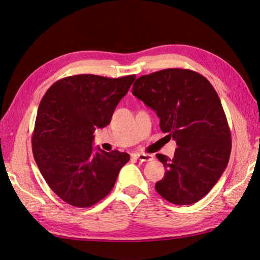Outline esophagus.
Instances as JSON below:
<instances>
[{
  "mask_svg": "<svg viewBox=\"0 0 260 260\" xmlns=\"http://www.w3.org/2000/svg\"><path fill=\"white\" fill-rule=\"evenodd\" d=\"M134 156L141 161H151L154 159V156L150 154H135Z\"/></svg>",
  "mask_w": 260,
  "mask_h": 260,
  "instance_id": "obj_1",
  "label": "esophagus"
}]
</instances>
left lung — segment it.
Segmentation results:
<instances>
[{
  "label": "left lung",
  "instance_id": "8db88e82",
  "mask_svg": "<svg viewBox=\"0 0 260 260\" xmlns=\"http://www.w3.org/2000/svg\"><path fill=\"white\" fill-rule=\"evenodd\" d=\"M132 93L156 112L161 131L178 146L172 159L156 155L166 168L157 192L177 205L200 201L228 167L232 148L216 91L200 73L171 68L139 77Z\"/></svg>",
  "mask_w": 260,
  "mask_h": 260
}]
</instances>
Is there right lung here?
<instances>
[{"mask_svg":"<svg viewBox=\"0 0 260 260\" xmlns=\"http://www.w3.org/2000/svg\"><path fill=\"white\" fill-rule=\"evenodd\" d=\"M136 76L111 79L67 77L52 84L39 104L32 155L49 188L66 203L90 208L113 189L127 152L92 147L93 133L110 124Z\"/></svg>","mask_w":260,"mask_h":260,"instance_id":"obj_1","label":"right lung"}]
</instances>
